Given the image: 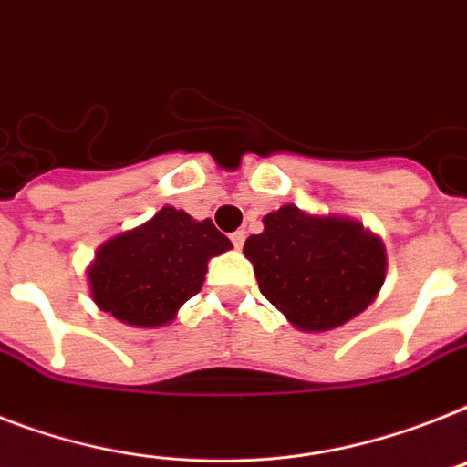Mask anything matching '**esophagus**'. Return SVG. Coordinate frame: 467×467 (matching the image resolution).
Returning <instances> with one entry per match:
<instances>
[{
    "mask_svg": "<svg viewBox=\"0 0 467 467\" xmlns=\"http://www.w3.org/2000/svg\"><path fill=\"white\" fill-rule=\"evenodd\" d=\"M230 240H233L234 249H242V244H244V240H246V233L244 230H237V233L230 234Z\"/></svg>",
    "mask_w": 467,
    "mask_h": 467,
    "instance_id": "esophagus-1",
    "label": "esophagus"
}]
</instances>
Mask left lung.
<instances>
[{
    "label": "left lung",
    "instance_id": "obj_1",
    "mask_svg": "<svg viewBox=\"0 0 467 467\" xmlns=\"http://www.w3.org/2000/svg\"><path fill=\"white\" fill-rule=\"evenodd\" d=\"M261 295L305 331H331L374 302L386 275L381 240L359 223L283 206L244 242Z\"/></svg>",
    "mask_w": 467,
    "mask_h": 467
}]
</instances>
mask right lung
I'll use <instances>...</instances> for the list:
<instances>
[{
	"mask_svg": "<svg viewBox=\"0 0 467 467\" xmlns=\"http://www.w3.org/2000/svg\"><path fill=\"white\" fill-rule=\"evenodd\" d=\"M230 240L211 221H192L172 206L98 249L88 271L90 293L102 312L131 326H162L203 285L211 256Z\"/></svg>",
	"mask_w": 467,
	"mask_h": 467,
	"instance_id": "add662e5",
	"label": "right lung"
}]
</instances>
